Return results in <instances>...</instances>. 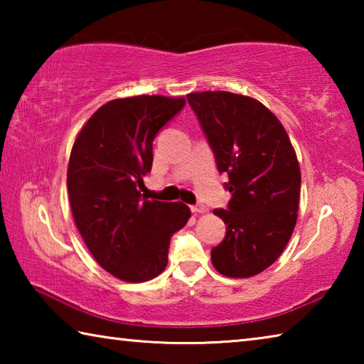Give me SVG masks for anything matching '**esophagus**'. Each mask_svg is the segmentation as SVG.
I'll return each mask as SVG.
<instances>
[{"instance_id":"34e87169","label":"esophagus","mask_w":364,"mask_h":364,"mask_svg":"<svg viewBox=\"0 0 364 364\" xmlns=\"http://www.w3.org/2000/svg\"><path fill=\"white\" fill-rule=\"evenodd\" d=\"M191 210H193V213H205L207 212V207L202 205V204H197V205L191 207Z\"/></svg>"}]
</instances>
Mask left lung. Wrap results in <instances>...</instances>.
<instances>
[{"instance_id":"obj_1","label":"left lung","mask_w":364,"mask_h":364,"mask_svg":"<svg viewBox=\"0 0 364 364\" xmlns=\"http://www.w3.org/2000/svg\"><path fill=\"white\" fill-rule=\"evenodd\" d=\"M210 144L220 173H228L223 242L212 263L228 278H250L278 260L291 239L300 200V167L287 133L268 107L230 91L186 96Z\"/></svg>"}]
</instances>
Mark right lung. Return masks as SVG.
<instances>
[{
  "mask_svg": "<svg viewBox=\"0 0 364 364\" xmlns=\"http://www.w3.org/2000/svg\"><path fill=\"white\" fill-rule=\"evenodd\" d=\"M184 97L133 96L104 104L73 143L67 189L73 220L101 267L122 281L156 278L170 237L188 223L183 202L147 200L136 189L152 167V141Z\"/></svg>",
  "mask_w": 364,
  "mask_h": 364,
  "instance_id": "right-lung-1",
  "label": "right lung"
}]
</instances>
